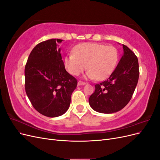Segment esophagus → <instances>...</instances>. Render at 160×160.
<instances>
[{"mask_svg": "<svg viewBox=\"0 0 160 160\" xmlns=\"http://www.w3.org/2000/svg\"><path fill=\"white\" fill-rule=\"evenodd\" d=\"M85 84H86L85 82H83V81H78V85L79 86H80V85H84Z\"/></svg>", "mask_w": 160, "mask_h": 160, "instance_id": "34e87169", "label": "esophagus"}]
</instances>
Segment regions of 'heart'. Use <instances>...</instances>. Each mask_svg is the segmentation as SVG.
Masks as SVG:
<instances>
[{
  "mask_svg": "<svg viewBox=\"0 0 160 160\" xmlns=\"http://www.w3.org/2000/svg\"><path fill=\"white\" fill-rule=\"evenodd\" d=\"M118 61V50L113 46L99 43H82L77 45L73 53L64 58L65 69L72 75H79L86 67L85 78L102 81L113 72Z\"/></svg>",
  "mask_w": 160,
  "mask_h": 160,
  "instance_id": "b5f03b06",
  "label": "heart"
}]
</instances>
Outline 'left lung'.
<instances>
[{"mask_svg":"<svg viewBox=\"0 0 160 160\" xmlns=\"http://www.w3.org/2000/svg\"><path fill=\"white\" fill-rule=\"evenodd\" d=\"M123 54L109 78L95 85V90L89 99L91 108L101 113H113L126 105L136 88L139 71L137 57L122 45Z\"/></svg>","mask_w":160,"mask_h":160,"instance_id":"obj_1","label":"left lung"}]
</instances>
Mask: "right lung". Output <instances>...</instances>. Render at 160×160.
Instances as JSON below:
<instances>
[{"mask_svg": "<svg viewBox=\"0 0 160 160\" xmlns=\"http://www.w3.org/2000/svg\"><path fill=\"white\" fill-rule=\"evenodd\" d=\"M61 39H49L36 45L25 69V91L33 108L49 118L68 110L77 81L65 70L61 55Z\"/></svg>", "mask_w": 160, "mask_h": 160, "instance_id": "right-lung-1", "label": "right lung"}]
</instances>
